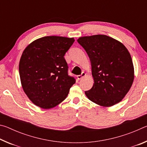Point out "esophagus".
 <instances>
[{
    "instance_id": "esophagus-1",
    "label": "esophagus",
    "mask_w": 147,
    "mask_h": 147,
    "mask_svg": "<svg viewBox=\"0 0 147 147\" xmlns=\"http://www.w3.org/2000/svg\"><path fill=\"white\" fill-rule=\"evenodd\" d=\"M86 75V74L84 73V72H82V74H80V75L77 76V78H78V80H81V79H82Z\"/></svg>"
}]
</instances>
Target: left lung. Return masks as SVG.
Wrapping results in <instances>:
<instances>
[{"label":"left lung","mask_w":147,"mask_h":147,"mask_svg":"<svg viewBox=\"0 0 147 147\" xmlns=\"http://www.w3.org/2000/svg\"><path fill=\"white\" fill-rule=\"evenodd\" d=\"M77 41L85 49L91 64L94 84L85 91L87 97L104 107L121 101L134 78L133 62L127 49L105 35L82 37Z\"/></svg>","instance_id":"8db88e82"}]
</instances>
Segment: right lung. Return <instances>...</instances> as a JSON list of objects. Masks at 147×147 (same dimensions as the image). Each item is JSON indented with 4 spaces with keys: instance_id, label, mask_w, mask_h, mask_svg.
I'll return each instance as SVG.
<instances>
[{
    "instance_id": "right-lung-1",
    "label": "right lung",
    "mask_w": 147,
    "mask_h": 147,
    "mask_svg": "<svg viewBox=\"0 0 147 147\" xmlns=\"http://www.w3.org/2000/svg\"><path fill=\"white\" fill-rule=\"evenodd\" d=\"M74 41V38L46 36L24 49L19 62L20 78L24 93L36 106L54 108L68 95L76 80L68 74L64 56Z\"/></svg>"
}]
</instances>
